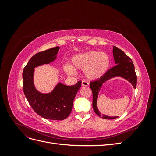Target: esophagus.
<instances>
[{"instance_id": "34e87169", "label": "esophagus", "mask_w": 156, "mask_h": 156, "mask_svg": "<svg viewBox=\"0 0 156 156\" xmlns=\"http://www.w3.org/2000/svg\"><path fill=\"white\" fill-rule=\"evenodd\" d=\"M81 84H82V86H84V87H87V86H88V84H89V83L88 82L85 81H82Z\"/></svg>"}]
</instances>
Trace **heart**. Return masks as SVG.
Segmentation results:
<instances>
[{
	"mask_svg": "<svg viewBox=\"0 0 156 156\" xmlns=\"http://www.w3.org/2000/svg\"><path fill=\"white\" fill-rule=\"evenodd\" d=\"M71 64H66L64 71L69 75L75 73L74 68L83 69V74L89 80H96L104 75L110 65V57L105 52L89 51L74 55Z\"/></svg>",
	"mask_w": 156,
	"mask_h": 156,
	"instance_id": "1",
	"label": "heart"
}]
</instances>
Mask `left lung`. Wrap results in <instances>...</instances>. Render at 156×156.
Instances as JSON below:
<instances>
[{
    "mask_svg": "<svg viewBox=\"0 0 156 156\" xmlns=\"http://www.w3.org/2000/svg\"><path fill=\"white\" fill-rule=\"evenodd\" d=\"M112 53L116 65L114 67L108 69L100 79L90 83V87L92 90V107L94 112L100 117L109 120L116 119L118 116L101 115V112L99 111L97 107L98 94L103 84L112 78L119 77L124 78L127 81H129L133 85L134 88H136V75L135 72V66L131 59L125 54L123 51L115 46H113Z\"/></svg>",
    "mask_w": 156,
    "mask_h": 156,
    "instance_id": "obj_1",
    "label": "left lung"
}]
</instances>
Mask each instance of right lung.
<instances>
[{
  "label": "right lung",
  "instance_id": "add662e5",
  "mask_svg": "<svg viewBox=\"0 0 156 156\" xmlns=\"http://www.w3.org/2000/svg\"><path fill=\"white\" fill-rule=\"evenodd\" d=\"M60 47L36 53L23 69V91L30 105L37 115L45 119L62 120L69 115L74 98L81 87L79 81L74 85L66 86L58 83L49 93H41L34 84V68L48 64L56 58Z\"/></svg>",
  "mask_w": 156,
  "mask_h": 156
}]
</instances>
